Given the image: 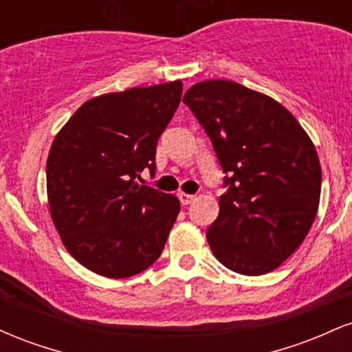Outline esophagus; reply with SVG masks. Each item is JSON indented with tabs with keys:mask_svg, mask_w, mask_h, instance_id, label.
<instances>
[{
	"mask_svg": "<svg viewBox=\"0 0 352 352\" xmlns=\"http://www.w3.org/2000/svg\"><path fill=\"white\" fill-rule=\"evenodd\" d=\"M179 199H180V204L182 205H188V204H192L193 200H195V195H190V193L180 192L179 193Z\"/></svg>",
	"mask_w": 352,
	"mask_h": 352,
	"instance_id": "1",
	"label": "esophagus"
}]
</instances>
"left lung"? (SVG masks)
<instances>
[{"label":"left lung","instance_id":"8db88e82","mask_svg":"<svg viewBox=\"0 0 352 352\" xmlns=\"http://www.w3.org/2000/svg\"><path fill=\"white\" fill-rule=\"evenodd\" d=\"M184 102L230 175L207 230L210 248L232 272H273L296 252L316 217L321 165L313 140L278 100L233 80L193 84Z\"/></svg>","mask_w":352,"mask_h":352}]
</instances>
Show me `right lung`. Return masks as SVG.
Returning <instances> with one entry per match:
<instances>
[{"label":"right lung","mask_w":352,"mask_h":352,"mask_svg":"<svg viewBox=\"0 0 352 352\" xmlns=\"http://www.w3.org/2000/svg\"><path fill=\"white\" fill-rule=\"evenodd\" d=\"M182 80L86 100L52 140L50 213L74 260L106 278L144 272L180 212L172 193L137 184L155 168L157 140L180 104Z\"/></svg>","instance_id":"obj_1"}]
</instances>
